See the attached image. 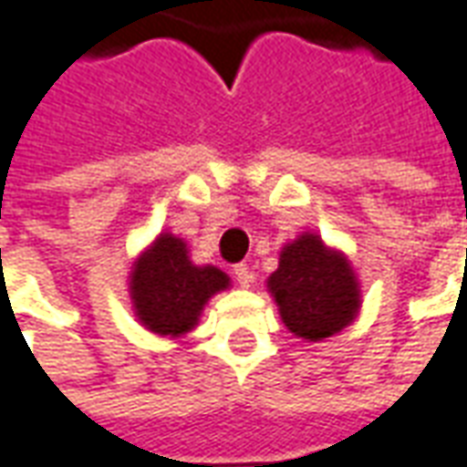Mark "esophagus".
Returning <instances> with one entry per match:
<instances>
[{"label": "esophagus", "instance_id": "esophagus-1", "mask_svg": "<svg viewBox=\"0 0 467 467\" xmlns=\"http://www.w3.org/2000/svg\"><path fill=\"white\" fill-rule=\"evenodd\" d=\"M234 280L240 283V287H250L254 283V273L247 265H234Z\"/></svg>", "mask_w": 467, "mask_h": 467}]
</instances>
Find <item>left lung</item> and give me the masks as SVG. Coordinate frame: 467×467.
I'll list each match as a JSON object with an SVG mask.
<instances>
[{"label":"left lung","instance_id":"obj_1","mask_svg":"<svg viewBox=\"0 0 467 467\" xmlns=\"http://www.w3.org/2000/svg\"><path fill=\"white\" fill-rule=\"evenodd\" d=\"M285 327L307 343L333 337L358 317L360 283L343 250L323 243L317 233H303L283 244L280 263L267 277Z\"/></svg>","mask_w":467,"mask_h":467}]
</instances>
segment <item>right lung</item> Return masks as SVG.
<instances>
[{"instance_id":"1","label":"right lung","mask_w":467,"mask_h":467,"mask_svg":"<svg viewBox=\"0 0 467 467\" xmlns=\"http://www.w3.org/2000/svg\"><path fill=\"white\" fill-rule=\"evenodd\" d=\"M127 287L137 323L174 340L194 330L210 297L230 287V275L194 265L182 237L160 233L137 254Z\"/></svg>"}]
</instances>
